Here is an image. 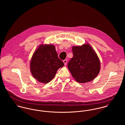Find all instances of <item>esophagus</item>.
Returning <instances> with one entry per match:
<instances>
[{
  "mask_svg": "<svg viewBox=\"0 0 125 125\" xmlns=\"http://www.w3.org/2000/svg\"><path fill=\"white\" fill-rule=\"evenodd\" d=\"M63 62H64V65H66V64H67V60H63Z\"/></svg>",
  "mask_w": 125,
  "mask_h": 125,
  "instance_id": "34e87169",
  "label": "esophagus"
}]
</instances>
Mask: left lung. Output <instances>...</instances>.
<instances>
[{
	"instance_id": "1",
	"label": "left lung",
	"mask_w": 125,
	"mask_h": 125,
	"mask_svg": "<svg viewBox=\"0 0 125 125\" xmlns=\"http://www.w3.org/2000/svg\"><path fill=\"white\" fill-rule=\"evenodd\" d=\"M73 57L68 63L73 77L81 83L93 80L100 70V62L89 44L72 47Z\"/></svg>"
}]
</instances>
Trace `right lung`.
<instances>
[{
	"instance_id": "1",
	"label": "right lung",
	"mask_w": 125,
	"mask_h": 125,
	"mask_svg": "<svg viewBox=\"0 0 125 125\" xmlns=\"http://www.w3.org/2000/svg\"><path fill=\"white\" fill-rule=\"evenodd\" d=\"M63 65V62L58 58L55 46L41 45L32 56L30 69L38 81L48 83L53 78L59 68Z\"/></svg>"
}]
</instances>
